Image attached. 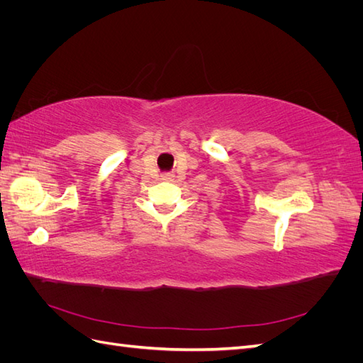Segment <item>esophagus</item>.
I'll use <instances>...</instances> for the list:
<instances>
[{"instance_id": "obj_1", "label": "esophagus", "mask_w": 363, "mask_h": 363, "mask_svg": "<svg viewBox=\"0 0 363 363\" xmlns=\"http://www.w3.org/2000/svg\"><path fill=\"white\" fill-rule=\"evenodd\" d=\"M160 177H162V180H163V182H172V180H174V174L167 172V174H162Z\"/></svg>"}]
</instances>
